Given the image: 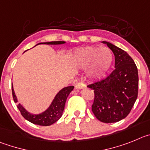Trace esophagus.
<instances>
[{"instance_id":"obj_1","label":"esophagus","mask_w":150,"mask_h":150,"mask_svg":"<svg viewBox=\"0 0 150 150\" xmlns=\"http://www.w3.org/2000/svg\"><path fill=\"white\" fill-rule=\"evenodd\" d=\"M75 89L77 90H81V89H83L84 87V83H82V82H79V83H77L75 86Z\"/></svg>"}]
</instances>
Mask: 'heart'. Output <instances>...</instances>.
I'll use <instances>...</instances> for the list:
<instances>
[{"label":"heart","mask_w":150,"mask_h":150,"mask_svg":"<svg viewBox=\"0 0 150 150\" xmlns=\"http://www.w3.org/2000/svg\"><path fill=\"white\" fill-rule=\"evenodd\" d=\"M113 55L107 48L87 47L78 50L74 54V61L81 67L91 65L90 75L93 77H100L110 67Z\"/></svg>","instance_id":"obj_1"}]
</instances>
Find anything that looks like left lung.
<instances>
[{
	"mask_svg": "<svg viewBox=\"0 0 150 150\" xmlns=\"http://www.w3.org/2000/svg\"><path fill=\"white\" fill-rule=\"evenodd\" d=\"M115 57V69L107 77L87 85L93 90L92 111L98 120L117 122L129 115L138 93V72L133 59L121 48L103 41Z\"/></svg>",
	"mask_w": 150,
	"mask_h": 150,
	"instance_id": "left-lung-1",
	"label": "left lung"
}]
</instances>
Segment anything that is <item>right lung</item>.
<instances>
[{
	"instance_id": "add662e5",
	"label": "right lung",
	"mask_w": 150,
	"mask_h": 150,
	"mask_svg": "<svg viewBox=\"0 0 150 150\" xmlns=\"http://www.w3.org/2000/svg\"><path fill=\"white\" fill-rule=\"evenodd\" d=\"M65 42L63 41H56V42H41L39 44H46V45H60V44H64ZM37 44V45H39ZM74 89L73 86H69V87H64L61 90L59 91V93L56 95V96L54 98L53 102H52L51 105L49 106L46 110L42 112L40 114H30L29 112L27 111L24 107L21 104H18L17 105V108H18L19 111L21 112V114L23 116L24 118H25L27 120L32 122L33 124L39 125H43V126H48L51 125L56 122L61 117L63 114V111L65 107V103L67 101V98L69 93ZM12 92H13V100L15 102H17V98L15 95L14 90L12 86Z\"/></svg>"
}]
</instances>
